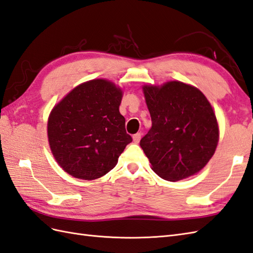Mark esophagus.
Listing matches in <instances>:
<instances>
[{"label":"esophagus","mask_w":253,"mask_h":253,"mask_svg":"<svg viewBox=\"0 0 253 253\" xmlns=\"http://www.w3.org/2000/svg\"><path fill=\"white\" fill-rule=\"evenodd\" d=\"M141 136H142V134H141L140 132H138V133H136V134H133V137H132L133 142H134V143H138L139 141H140V139H141Z\"/></svg>","instance_id":"esophagus-1"}]
</instances>
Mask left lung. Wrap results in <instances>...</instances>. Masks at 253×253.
Masks as SVG:
<instances>
[{
  "instance_id": "obj_1",
  "label": "left lung",
  "mask_w": 253,
  "mask_h": 253,
  "mask_svg": "<svg viewBox=\"0 0 253 253\" xmlns=\"http://www.w3.org/2000/svg\"><path fill=\"white\" fill-rule=\"evenodd\" d=\"M152 127L140 146L152 169L167 181H179L203 169L214 154L219 127L207 98L197 88L168 82L144 86Z\"/></svg>"
}]
</instances>
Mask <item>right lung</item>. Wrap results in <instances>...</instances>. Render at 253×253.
<instances>
[{
  "mask_svg": "<svg viewBox=\"0 0 253 253\" xmlns=\"http://www.w3.org/2000/svg\"><path fill=\"white\" fill-rule=\"evenodd\" d=\"M123 92L105 80L75 87L51 111L47 133L52 155L72 177L93 180L112 170L132 141L120 113Z\"/></svg>",
  "mask_w": 253,
  "mask_h": 253,
  "instance_id": "right-lung-1",
  "label": "right lung"
}]
</instances>
